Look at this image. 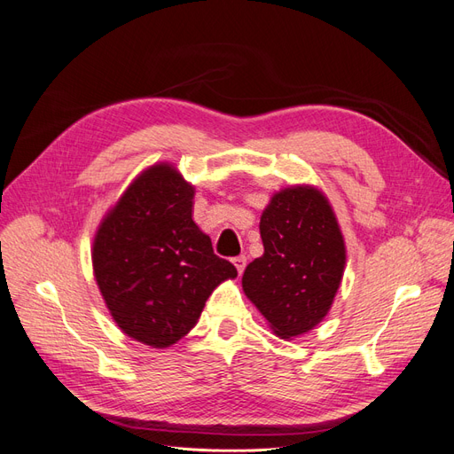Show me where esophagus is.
I'll return each mask as SVG.
<instances>
[{"label":"esophagus","instance_id":"esophagus-1","mask_svg":"<svg viewBox=\"0 0 454 454\" xmlns=\"http://www.w3.org/2000/svg\"><path fill=\"white\" fill-rule=\"evenodd\" d=\"M231 262H233V266H236L238 273L241 275V273L245 271V266H247V258H245V256H236Z\"/></svg>","mask_w":454,"mask_h":454}]
</instances>
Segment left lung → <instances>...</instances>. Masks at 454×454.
I'll use <instances>...</instances> for the list:
<instances>
[{
	"label": "left lung",
	"instance_id": "8db88e82",
	"mask_svg": "<svg viewBox=\"0 0 454 454\" xmlns=\"http://www.w3.org/2000/svg\"><path fill=\"white\" fill-rule=\"evenodd\" d=\"M264 254L245 268L243 292L271 332L294 340L323 323L338 294L347 248L330 201L313 184L275 192L260 216Z\"/></svg>",
	"mask_w": 454,
	"mask_h": 454
}]
</instances>
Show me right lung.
<instances>
[{"label": "right lung", "mask_w": 454, "mask_h": 454, "mask_svg": "<svg viewBox=\"0 0 454 454\" xmlns=\"http://www.w3.org/2000/svg\"><path fill=\"white\" fill-rule=\"evenodd\" d=\"M194 194L177 168L156 162L129 183L94 236L101 298L128 338L153 348L184 338L213 290L238 277L194 223Z\"/></svg>", "instance_id": "1"}]
</instances>
